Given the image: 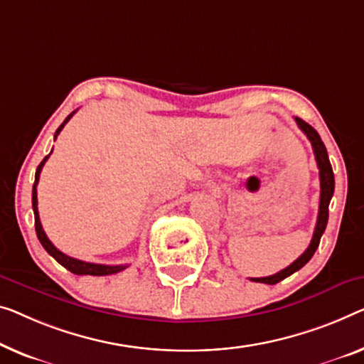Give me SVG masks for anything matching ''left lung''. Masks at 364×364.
<instances>
[{"label": "left lung", "mask_w": 364, "mask_h": 364, "mask_svg": "<svg viewBox=\"0 0 364 364\" xmlns=\"http://www.w3.org/2000/svg\"><path fill=\"white\" fill-rule=\"evenodd\" d=\"M296 122L299 129L304 134L307 135V139L311 140L312 149H314V155H316V161L318 166V176H321V203H318V215H317V224H316V230H314L311 245L306 252H304L299 258L296 259L294 263L289 264V267L281 269L279 273L267 276V278H250L255 283H264V284H276L279 281H283L287 276H291L292 273H296L297 269H301L304 264H306L309 259L314 257L316 253L318 243H321V237L325 232V227H327V220H328V204L330 199L333 196V189H335V178H333V171H332V165H330L328 160V154L327 149L322 142L321 135L317 134V130L312 126H309L307 122H304L302 119L296 117Z\"/></svg>", "instance_id": "1"}]
</instances>
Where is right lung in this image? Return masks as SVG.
<instances>
[{"label":"right lung","mask_w":364,"mask_h":364,"mask_svg":"<svg viewBox=\"0 0 364 364\" xmlns=\"http://www.w3.org/2000/svg\"><path fill=\"white\" fill-rule=\"evenodd\" d=\"M77 111H73L70 116L65 119V121L62 122V126L57 129L55 132V139L57 135L60 134V130L65 127V124H67L70 121V117L73 116V114ZM50 155H47L46 159H43L41 161V165L37 166L36 170V181H34V188H32V209H34V217H36V232H37V238H39V242L42 243V247L46 248L47 253L50 255V257H53L57 259L58 263L62 264L63 268H67L68 271H72L73 274H91V276H109V274H114V273H119V271L126 269L127 264H97V263H88V262H81V259H77V258H72L68 257V255L62 253L58 248L53 247V243L48 240L46 232H43L42 229V224H41V219H39V210H37V183H39V176H41V171H42V166L43 164H46L47 159Z\"/></svg>","instance_id":"1"}]
</instances>
